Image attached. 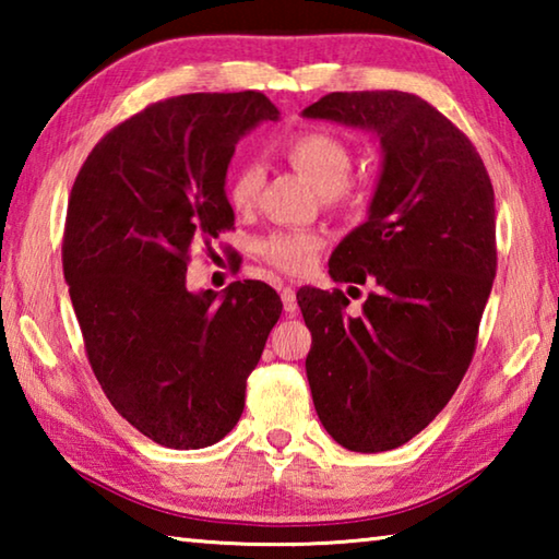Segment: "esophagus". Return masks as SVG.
<instances>
[{
	"label": "esophagus",
	"mask_w": 559,
	"mask_h": 559,
	"mask_svg": "<svg viewBox=\"0 0 559 559\" xmlns=\"http://www.w3.org/2000/svg\"><path fill=\"white\" fill-rule=\"evenodd\" d=\"M281 298H283V310H286L288 316H296V310H298L296 288H290V286H283V288H281Z\"/></svg>",
	"instance_id": "34e87169"
}]
</instances>
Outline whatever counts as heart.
<instances>
[{
	"instance_id": "1",
	"label": "heart",
	"mask_w": 559,
	"mask_h": 559,
	"mask_svg": "<svg viewBox=\"0 0 559 559\" xmlns=\"http://www.w3.org/2000/svg\"><path fill=\"white\" fill-rule=\"evenodd\" d=\"M281 153L313 185L330 206L355 202L349 173L353 147L347 140L328 128H306L293 132ZM261 167L251 159L236 165L226 179V200L236 212L251 210L261 189ZM323 239L313 231H273L259 243L261 259L283 273H306L316 263Z\"/></svg>"
}]
</instances>
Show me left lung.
<instances>
[{
    "label": "left lung",
    "instance_id": "1",
    "mask_svg": "<svg viewBox=\"0 0 559 559\" xmlns=\"http://www.w3.org/2000/svg\"><path fill=\"white\" fill-rule=\"evenodd\" d=\"M302 116L374 130L384 150L370 216L330 257L335 283L374 286L362 313H345L340 288H300L298 306L325 431L390 451L429 427L476 353L498 266L493 185L471 140L414 93H328Z\"/></svg>",
    "mask_w": 559,
    "mask_h": 559
}]
</instances>
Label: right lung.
I'll use <instances>...</instances> for the list:
<instances>
[{
  "mask_svg": "<svg viewBox=\"0 0 559 559\" xmlns=\"http://www.w3.org/2000/svg\"><path fill=\"white\" fill-rule=\"evenodd\" d=\"M278 108L259 91L187 93L112 128L75 177L63 276L103 392L167 449H204L241 419L283 302L261 281L187 290L197 243L234 226L224 192L234 147Z\"/></svg>",
  "mask_w": 559,
  "mask_h": 559,
  "instance_id": "1",
  "label": "right lung"
}]
</instances>
